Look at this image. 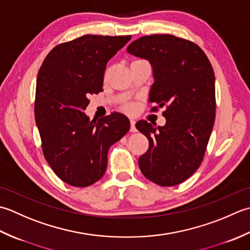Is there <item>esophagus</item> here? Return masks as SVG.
<instances>
[{
  "mask_svg": "<svg viewBox=\"0 0 250 250\" xmlns=\"http://www.w3.org/2000/svg\"><path fill=\"white\" fill-rule=\"evenodd\" d=\"M136 121L135 120H130V131L131 132H136L137 128H136Z\"/></svg>",
  "mask_w": 250,
  "mask_h": 250,
  "instance_id": "obj_1",
  "label": "esophagus"
}]
</instances>
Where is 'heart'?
Instances as JSON below:
<instances>
[{
  "instance_id": "heart-1",
  "label": "heart",
  "mask_w": 250,
  "mask_h": 250,
  "mask_svg": "<svg viewBox=\"0 0 250 250\" xmlns=\"http://www.w3.org/2000/svg\"><path fill=\"white\" fill-rule=\"evenodd\" d=\"M126 109L127 110H130V106H126Z\"/></svg>"
}]
</instances>
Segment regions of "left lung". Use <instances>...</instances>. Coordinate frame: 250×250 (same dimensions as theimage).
<instances>
[{
  "label": "left lung",
  "mask_w": 250,
  "mask_h": 250,
  "mask_svg": "<svg viewBox=\"0 0 250 250\" xmlns=\"http://www.w3.org/2000/svg\"><path fill=\"white\" fill-rule=\"evenodd\" d=\"M127 53L149 61L154 79L149 101L166 105L164 126L136 123L149 140L140 170L159 186L179 185L201 165L215 123L212 67L196 44L170 34L146 35L130 43Z\"/></svg>",
  "instance_id": "1"
}]
</instances>
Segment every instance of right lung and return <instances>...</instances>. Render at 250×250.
Listing matches in <instances>:
<instances>
[{"label":"right lung","mask_w":250,"mask_h":250,"mask_svg":"<svg viewBox=\"0 0 250 250\" xmlns=\"http://www.w3.org/2000/svg\"><path fill=\"white\" fill-rule=\"evenodd\" d=\"M131 35L86 34L50 50L39 71L35 123L49 166L61 180L88 187L104 175L109 147L126 135L129 120L111 113L90 121L87 97L104 90L106 62Z\"/></svg>","instance_id":"1"}]
</instances>
